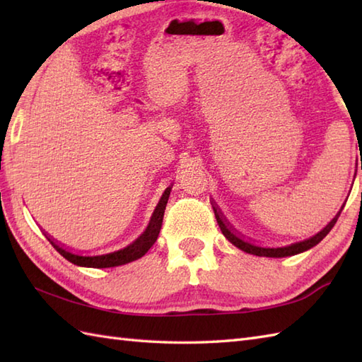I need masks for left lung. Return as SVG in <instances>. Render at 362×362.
Masks as SVG:
<instances>
[{
  "label": "left lung",
  "mask_w": 362,
  "mask_h": 362,
  "mask_svg": "<svg viewBox=\"0 0 362 362\" xmlns=\"http://www.w3.org/2000/svg\"><path fill=\"white\" fill-rule=\"evenodd\" d=\"M342 209H344V206H342ZM342 209L339 210V213L336 214V216L332 219V222H329V224L324 230H320L319 233L308 238V240L300 241V243H294V244H291V245H284V247H259V245H255V244H252L249 241H245V240H243L240 235H236L233 232V228L227 224V221L222 218V214L218 210V206H213L214 216H216V221H218V224L221 227V232L224 233V236L227 238L230 243H232L233 245H236L238 249H241V250L247 252V253H252V255L269 257V258H283V257L297 255V253H302L305 250L314 247V245L319 244L322 240H324V238L329 233V230L334 227V224L337 222V218L341 216Z\"/></svg>",
  "instance_id": "1"
}]
</instances>
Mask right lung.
Here are the masks:
<instances>
[{
	"instance_id": "1",
	"label": "right lung",
	"mask_w": 362,
	"mask_h": 362,
	"mask_svg": "<svg viewBox=\"0 0 362 362\" xmlns=\"http://www.w3.org/2000/svg\"><path fill=\"white\" fill-rule=\"evenodd\" d=\"M169 193H171V187L165 189L163 196H161L158 205L153 210L152 218L149 221V226L146 227L144 232L136 238V240L129 244L127 247L112 252V253H105V255H96V257H82V255H76V253L64 249L62 245H59L56 241L46 235L48 241L54 245L60 255L64 258H66L70 263L76 264V266H82V267H115V266H122L127 264L130 261H135L138 258H141L146 252H148L153 243L157 241L160 228H161V222H163V214H165V209L169 199Z\"/></svg>"
}]
</instances>
